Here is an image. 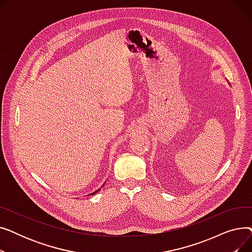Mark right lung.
Masks as SVG:
<instances>
[{"label": "right lung", "mask_w": 252, "mask_h": 252, "mask_svg": "<svg viewBox=\"0 0 252 252\" xmlns=\"http://www.w3.org/2000/svg\"><path fill=\"white\" fill-rule=\"evenodd\" d=\"M99 191H100V189H98V190H97V191H95L94 193H92V195H94V194H96V193H97V192H99Z\"/></svg>", "instance_id": "1"}]
</instances>
